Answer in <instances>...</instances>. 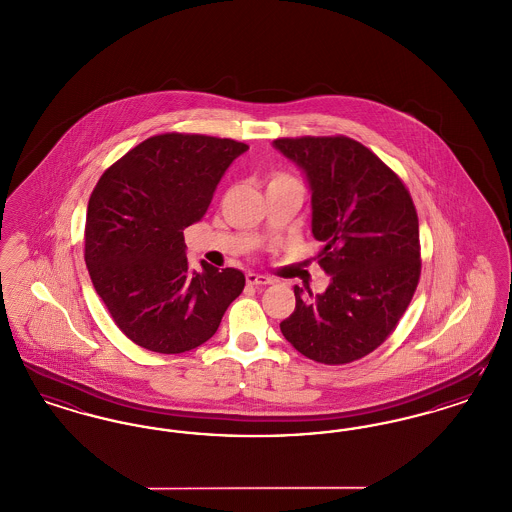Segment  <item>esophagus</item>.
I'll return each mask as SVG.
<instances>
[{
	"mask_svg": "<svg viewBox=\"0 0 512 512\" xmlns=\"http://www.w3.org/2000/svg\"><path fill=\"white\" fill-rule=\"evenodd\" d=\"M245 280H247L249 286H268V284H272V280L268 276L257 274V272H247Z\"/></svg>",
	"mask_w": 512,
	"mask_h": 512,
	"instance_id": "obj_1",
	"label": "esophagus"
}]
</instances>
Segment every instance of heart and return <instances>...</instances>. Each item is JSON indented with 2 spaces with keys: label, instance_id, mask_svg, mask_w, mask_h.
I'll use <instances>...</instances> for the list:
<instances>
[{
  "label": "heart",
  "instance_id": "obj_1",
  "mask_svg": "<svg viewBox=\"0 0 512 512\" xmlns=\"http://www.w3.org/2000/svg\"><path fill=\"white\" fill-rule=\"evenodd\" d=\"M278 182H295V180L290 178V176H286V174H276V176H272L270 184H278Z\"/></svg>",
  "mask_w": 512,
  "mask_h": 512
}]
</instances>
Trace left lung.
I'll use <instances>...</instances> for the list:
<instances>
[{"label":"left lung","instance_id":"obj_1","mask_svg":"<svg viewBox=\"0 0 512 512\" xmlns=\"http://www.w3.org/2000/svg\"><path fill=\"white\" fill-rule=\"evenodd\" d=\"M274 147L305 172L318 265L326 292L299 286L280 322L293 347L324 365L363 359L388 340L420 278L418 217L401 178L347 136L278 138Z\"/></svg>","mask_w":512,"mask_h":512}]
</instances>
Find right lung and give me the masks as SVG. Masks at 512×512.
<instances>
[{
  "label": "right lung",
  "mask_w": 512,
  "mask_h": 512,
  "mask_svg": "<svg viewBox=\"0 0 512 512\" xmlns=\"http://www.w3.org/2000/svg\"><path fill=\"white\" fill-rule=\"evenodd\" d=\"M249 146L203 134H159L113 163L90 195L84 259L122 334L155 353L213 338L242 293L238 268L192 272L184 228L207 213L220 178Z\"/></svg>",
  "instance_id": "right-lung-1"
}]
</instances>
